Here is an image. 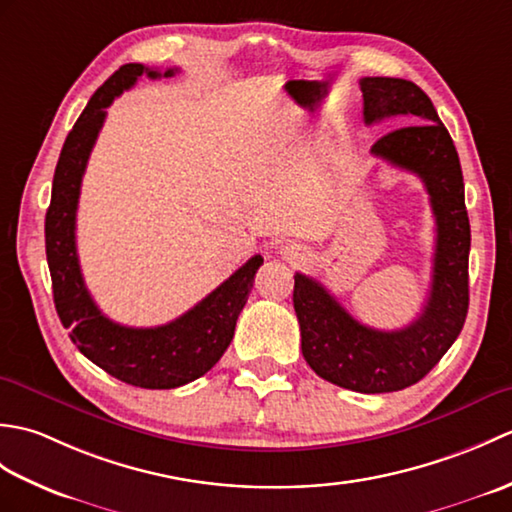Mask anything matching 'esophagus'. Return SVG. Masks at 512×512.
Here are the masks:
<instances>
[{
	"instance_id": "obj_1",
	"label": "esophagus",
	"mask_w": 512,
	"mask_h": 512,
	"mask_svg": "<svg viewBox=\"0 0 512 512\" xmlns=\"http://www.w3.org/2000/svg\"><path fill=\"white\" fill-rule=\"evenodd\" d=\"M281 255H284L288 262H301L303 257V250L299 248V246H295V244H288V246H281Z\"/></svg>"
}]
</instances>
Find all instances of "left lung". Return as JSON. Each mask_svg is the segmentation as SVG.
Masks as SVG:
<instances>
[{
    "mask_svg": "<svg viewBox=\"0 0 512 512\" xmlns=\"http://www.w3.org/2000/svg\"><path fill=\"white\" fill-rule=\"evenodd\" d=\"M361 92L365 125L391 116L413 123L376 140L372 154L416 173L429 193L436 217L429 299L416 321L394 332L358 323L308 275H295L292 301L301 352L314 372L361 394H385L427 376L462 332L469 312L471 226L458 151L429 96L416 83L391 76H365Z\"/></svg>",
    "mask_w": 512,
    "mask_h": 512,
    "instance_id": "left-lung-1",
    "label": "left lung"
}]
</instances>
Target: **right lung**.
I'll return each instance as SVG.
<instances>
[{
  "mask_svg": "<svg viewBox=\"0 0 512 512\" xmlns=\"http://www.w3.org/2000/svg\"><path fill=\"white\" fill-rule=\"evenodd\" d=\"M143 74L158 79V76H173L176 68L160 72L145 68L143 63H127L118 68L94 92L88 107L65 138L54 169L52 198L46 213V257L54 308L63 328L70 330V339L79 352L127 385L173 389L204 376L220 361L233 341L237 317L246 306L255 273L264 264V257H250L198 306L158 328H127L114 323L94 303L85 288L79 255H76V206H79L81 180L96 136L105 123L107 107L116 96L132 88Z\"/></svg>",
  "mask_w": 512,
  "mask_h": 512,
  "instance_id": "add662e5",
  "label": "right lung"
}]
</instances>
